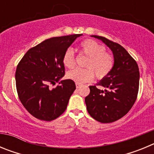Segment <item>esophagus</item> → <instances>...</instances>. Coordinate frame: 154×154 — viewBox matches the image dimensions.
<instances>
[{"label":"esophagus","mask_w":154,"mask_h":154,"mask_svg":"<svg viewBox=\"0 0 154 154\" xmlns=\"http://www.w3.org/2000/svg\"><path fill=\"white\" fill-rule=\"evenodd\" d=\"M81 84L80 83H77V82H76L75 83V86H76V88H77V89H78V88H79L80 86H81Z\"/></svg>","instance_id":"esophagus-1"}]
</instances>
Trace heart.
Wrapping results in <instances>:
<instances>
[{
  "instance_id": "b5f03b06",
  "label": "heart",
  "mask_w": 154,
  "mask_h": 154,
  "mask_svg": "<svg viewBox=\"0 0 154 154\" xmlns=\"http://www.w3.org/2000/svg\"><path fill=\"white\" fill-rule=\"evenodd\" d=\"M80 51L87 57L84 69H75L67 73L69 79L77 83H85L89 82L96 75L98 79L106 78L112 70L114 66V56L106 51V48L92 39H85L80 44ZM62 62L65 67L72 69L75 65V55L74 50L69 48L65 51Z\"/></svg>"
}]
</instances>
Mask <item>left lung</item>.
<instances>
[{
    "instance_id": "left-lung-1",
    "label": "left lung",
    "mask_w": 154,
    "mask_h": 154,
    "mask_svg": "<svg viewBox=\"0 0 154 154\" xmlns=\"http://www.w3.org/2000/svg\"><path fill=\"white\" fill-rule=\"evenodd\" d=\"M113 53L114 66L111 72L96 85L89 86L85 97L87 111L94 119L103 123L115 122L124 116L137 100L140 72L137 62L120 45L98 35ZM97 86L106 89L102 91Z\"/></svg>"
}]
</instances>
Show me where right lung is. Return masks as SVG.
<instances>
[{"label": "right lung", "mask_w": 154, "mask_h": 154, "mask_svg": "<svg viewBox=\"0 0 154 154\" xmlns=\"http://www.w3.org/2000/svg\"><path fill=\"white\" fill-rule=\"evenodd\" d=\"M82 34L54 37L31 48L19 62L15 72L16 88L21 103L31 115L44 121L57 119L65 111L75 89L65 75L64 53Z\"/></svg>", "instance_id": "add662e5"}]
</instances>
